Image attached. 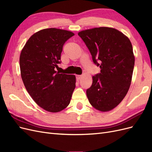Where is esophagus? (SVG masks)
Instances as JSON below:
<instances>
[{
    "mask_svg": "<svg viewBox=\"0 0 152 152\" xmlns=\"http://www.w3.org/2000/svg\"><path fill=\"white\" fill-rule=\"evenodd\" d=\"M82 77V75H76V79H77V80L80 79Z\"/></svg>",
    "mask_w": 152,
    "mask_h": 152,
    "instance_id": "esophagus-1",
    "label": "esophagus"
}]
</instances>
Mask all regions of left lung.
<instances>
[{"mask_svg":"<svg viewBox=\"0 0 152 152\" xmlns=\"http://www.w3.org/2000/svg\"><path fill=\"white\" fill-rule=\"evenodd\" d=\"M101 71L86 91L89 102L102 112L110 111L125 97L131 85L134 56L131 41L118 30L99 27L78 34Z\"/></svg>","mask_w":152,"mask_h":152,"instance_id":"left-lung-1","label":"left lung"}]
</instances>
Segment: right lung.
Listing matches in <instances>:
<instances>
[{"mask_svg":"<svg viewBox=\"0 0 152 152\" xmlns=\"http://www.w3.org/2000/svg\"><path fill=\"white\" fill-rule=\"evenodd\" d=\"M74 34L47 28L30 37L20 58L21 79L34 102L50 112H58L70 102L75 76L56 71L66 41Z\"/></svg>","mask_w":152,"mask_h":152,"instance_id":"add662e5","label":"right lung"}]
</instances>
